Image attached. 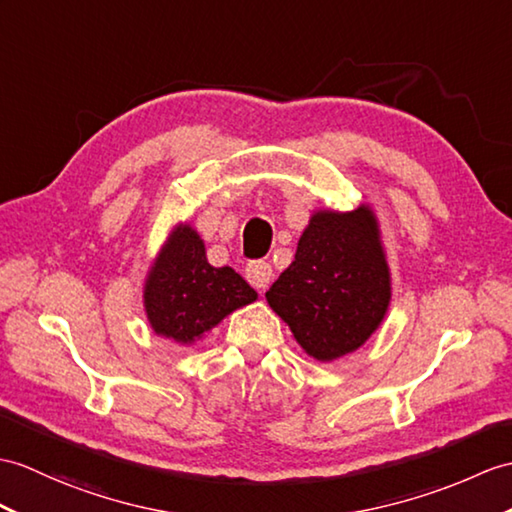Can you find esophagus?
Segmentation results:
<instances>
[{"instance_id": "esophagus-1", "label": "esophagus", "mask_w": 512, "mask_h": 512, "mask_svg": "<svg viewBox=\"0 0 512 512\" xmlns=\"http://www.w3.org/2000/svg\"><path fill=\"white\" fill-rule=\"evenodd\" d=\"M246 279L253 285V288L264 290L272 279V266L268 264V261H261V259L251 261V264L246 266Z\"/></svg>"}]
</instances>
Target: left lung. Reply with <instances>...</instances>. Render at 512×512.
<instances>
[{"label": "left lung", "mask_w": 512, "mask_h": 512, "mask_svg": "<svg viewBox=\"0 0 512 512\" xmlns=\"http://www.w3.org/2000/svg\"><path fill=\"white\" fill-rule=\"evenodd\" d=\"M266 299L314 360L331 362L360 349L390 303V270L373 209L316 211Z\"/></svg>", "instance_id": "obj_1"}]
</instances>
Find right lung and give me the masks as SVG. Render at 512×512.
Returning a JSON list of instances; mask_svg holds the SVG:
<instances>
[{
  "label": "right lung",
  "mask_w": 512,
  "mask_h": 512,
  "mask_svg": "<svg viewBox=\"0 0 512 512\" xmlns=\"http://www.w3.org/2000/svg\"><path fill=\"white\" fill-rule=\"evenodd\" d=\"M257 299L229 266L213 268L205 242L189 224H178L146 277L144 307L154 334L192 344L224 316Z\"/></svg>",
  "instance_id": "add662e5"
}]
</instances>
